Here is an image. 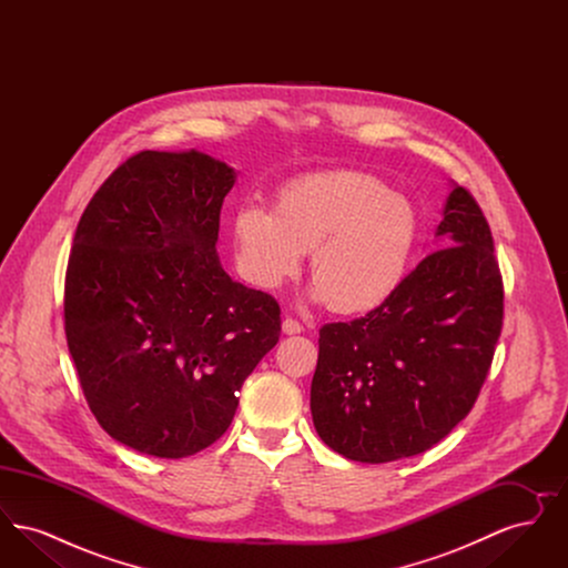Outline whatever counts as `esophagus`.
Masks as SVG:
<instances>
[{
  "mask_svg": "<svg viewBox=\"0 0 568 568\" xmlns=\"http://www.w3.org/2000/svg\"><path fill=\"white\" fill-rule=\"evenodd\" d=\"M281 329H283V334H287V336H292V334H300V332H304V327L296 320H292V317H285L283 320V324H281Z\"/></svg>",
  "mask_w": 568,
  "mask_h": 568,
  "instance_id": "obj_1",
  "label": "esophagus"
}]
</instances>
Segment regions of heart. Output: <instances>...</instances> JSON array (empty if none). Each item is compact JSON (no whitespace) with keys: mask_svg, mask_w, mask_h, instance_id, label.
Returning <instances> with one entry per match:
<instances>
[{"mask_svg":"<svg viewBox=\"0 0 568 568\" xmlns=\"http://www.w3.org/2000/svg\"><path fill=\"white\" fill-rule=\"evenodd\" d=\"M230 234L236 266L255 287H283L311 251L308 296L343 315H366L405 285L422 223L415 206L375 176L325 170L283 183L272 211L236 209Z\"/></svg>","mask_w":568,"mask_h":568,"instance_id":"b5f03b06","label":"heart"}]
</instances>
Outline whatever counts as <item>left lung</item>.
<instances>
[{
  "label": "left lung",
  "mask_w": 568,
  "mask_h": 568,
  "mask_svg": "<svg viewBox=\"0 0 568 568\" xmlns=\"http://www.w3.org/2000/svg\"><path fill=\"white\" fill-rule=\"evenodd\" d=\"M438 246L366 317L320 329L315 430L336 454L383 464L452 433L475 405L503 327V281L475 197L452 183Z\"/></svg>",
  "instance_id": "8db88e82"
}]
</instances>
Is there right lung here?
Returning a JSON list of instances; mask_svg holds the SVG:
<instances>
[{"label":"right lung","mask_w":568,"mask_h":568,"mask_svg":"<svg viewBox=\"0 0 568 568\" xmlns=\"http://www.w3.org/2000/svg\"><path fill=\"white\" fill-rule=\"evenodd\" d=\"M225 162L142 151L82 213L65 274V336L87 405L140 454L179 459L234 419L244 378L278 343L274 297L223 271Z\"/></svg>","instance_id":"add662e5"}]
</instances>
